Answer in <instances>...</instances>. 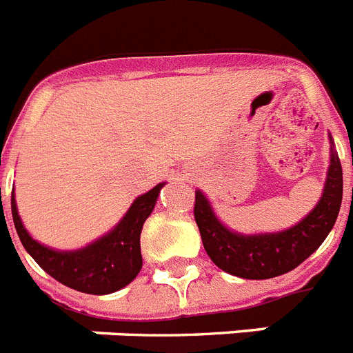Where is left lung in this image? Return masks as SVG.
<instances>
[{
    "instance_id": "obj_1",
    "label": "left lung",
    "mask_w": 353,
    "mask_h": 353,
    "mask_svg": "<svg viewBox=\"0 0 353 353\" xmlns=\"http://www.w3.org/2000/svg\"><path fill=\"white\" fill-rule=\"evenodd\" d=\"M332 140V137H330ZM343 200V168L332 142L323 196L299 224L279 233L241 235L213 213L202 191L194 193V221L205 253L216 266L242 279H272L292 272L317 250L334 228Z\"/></svg>"
}]
</instances>
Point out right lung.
<instances>
[{"instance_id":"add662e5","label":"right lung","mask_w":353,"mask_h":353,"mask_svg":"<svg viewBox=\"0 0 353 353\" xmlns=\"http://www.w3.org/2000/svg\"><path fill=\"white\" fill-rule=\"evenodd\" d=\"M162 188L163 184L154 185L138 196L114 230L76 252H56L34 241L19 219L14 193L10 200L12 221L25 250L50 277L78 292L107 295L128 286L142 270L140 233Z\"/></svg>"}]
</instances>
